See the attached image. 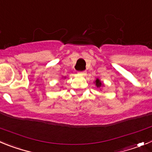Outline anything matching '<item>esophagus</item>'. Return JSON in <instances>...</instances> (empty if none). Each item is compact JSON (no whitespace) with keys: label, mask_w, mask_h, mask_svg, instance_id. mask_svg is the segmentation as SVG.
<instances>
[{"label":"esophagus","mask_w":152,"mask_h":152,"mask_svg":"<svg viewBox=\"0 0 152 152\" xmlns=\"http://www.w3.org/2000/svg\"><path fill=\"white\" fill-rule=\"evenodd\" d=\"M79 74H80V75H86V71H81V72H78Z\"/></svg>","instance_id":"esophagus-1"}]
</instances>
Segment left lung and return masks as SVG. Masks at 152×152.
I'll return each instance as SVG.
<instances>
[{"instance_id":"1","label":"left lung","mask_w":152,"mask_h":152,"mask_svg":"<svg viewBox=\"0 0 152 152\" xmlns=\"http://www.w3.org/2000/svg\"><path fill=\"white\" fill-rule=\"evenodd\" d=\"M95 82H96V87H97V88H100V87H101V86L103 85V84L101 83V81H100V80H99L98 78L96 79Z\"/></svg>"}]
</instances>
